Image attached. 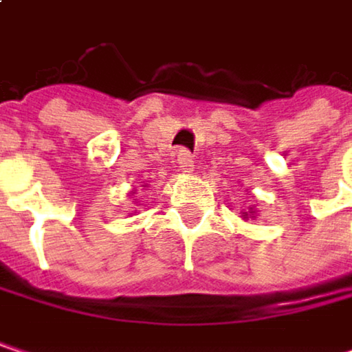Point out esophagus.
I'll return each mask as SVG.
<instances>
[{"instance_id":"34e87169","label":"esophagus","mask_w":352,"mask_h":352,"mask_svg":"<svg viewBox=\"0 0 352 352\" xmlns=\"http://www.w3.org/2000/svg\"><path fill=\"white\" fill-rule=\"evenodd\" d=\"M177 163H179V169L183 171V173H193V159H191V155L187 153V151H179L177 153Z\"/></svg>"}]
</instances>
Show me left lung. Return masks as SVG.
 I'll use <instances>...</instances> for the list:
<instances>
[{"instance_id":"obj_1","label":"left lung","mask_w":352,"mask_h":352,"mask_svg":"<svg viewBox=\"0 0 352 352\" xmlns=\"http://www.w3.org/2000/svg\"><path fill=\"white\" fill-rule=\"evenodd\" d=\"M241 214H243V220H248V218H254V216H256V206L248 208L246 212H241Z\"/></svg>"}]
</instances>
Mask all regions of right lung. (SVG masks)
Segmentation results:
<instances>
[{
    "mask_svg": "<svg viewBox=\"0 0 352 352\" xmlns=\"http://www.w3.org/2000/svg\"><path fill=\"white\" fill-rule=\"evenodd\" d=\"M144 187H146V185H144ZM132 193H136V191H132Z\"/></svg>",
    "mask_w": 352,
    "mask_h": 352,
    "instance_id": "right-lung-1",
    "label": "right lung"
}]
</instances>
